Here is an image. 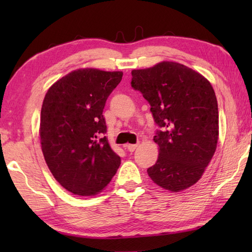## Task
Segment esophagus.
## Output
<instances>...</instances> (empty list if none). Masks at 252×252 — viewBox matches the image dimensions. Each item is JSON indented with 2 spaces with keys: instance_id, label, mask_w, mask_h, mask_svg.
I'll list each match as a JSON object with an SVG mask.
<instances>
[{
  "instance_id": "esophagus-1",
  "label": "esophagus",
  "mask_w": 252,
  "mask_h": 252,
  "mask_svg": "<svg viewBox=\"0 0 252 252\" xmlns=\"http://www.w3.org/2000/svg\"><path fill=\"white\" fill-rule=\"evenodd\" d=\"M137 146H138V144H129V145H126V149L130 153H133L137 148Z\"/></svg>"
}]
</instances>
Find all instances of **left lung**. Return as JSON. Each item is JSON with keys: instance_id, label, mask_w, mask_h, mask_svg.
<instances>
[{"instance_id": "left-lung-1", "label": "left lung", "mask_w": 252, "mask_h": 252, "mask_svg": "<svg viewBox=\"0 0 252 252\" xmlns=\"http://www.w3.org/2000/svg\"><path fill=\"white\" fill-rule=\"evenodd\" d=\"M132 88L151 105L159 126V157L147 173L157 185L180 191L201 178L219 138L216 93L200 73L173 62L132 71Z\"/></svg>"}]
</instances>
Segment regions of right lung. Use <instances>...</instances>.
<instances>
[{
  "instance_id": "obj_1",
  "label": "right lung",
  "mask_w": 252,
  "mask_h": 252,
  "mask_svg": "<svg viewBox=\"0 0 252 252\" xmlns=\"http://www.w3.org/2000/svg\"><path fill=\"white\" fill-rule=\"evenodd\" d=\"M121 71L79 69L52 85L43 100L40 138L47 167L63 189L79 196L103 190L120 165L105 136L103 110Z\"/></svg>"
}]
</instances>
